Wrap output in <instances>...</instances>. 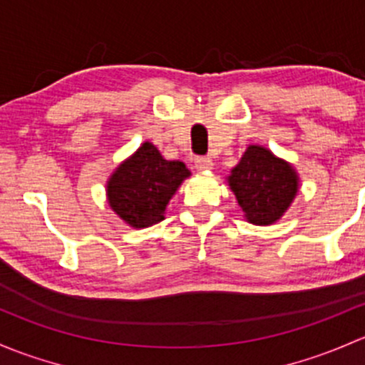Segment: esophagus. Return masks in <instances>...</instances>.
<instances>
[{"label": "esophagus", "mask_w": 365, "mask_h": 365, "mask_svg": "<svg viewBox=\"0 0 365 365\" xmlns=\"http://www.w3.org/2000/svg\"><path fill=\"white\" fill-rule=\"evenodd\" d=\"M195 167L198 170H209V168H212V160L209 156H197L195 158Z\"/></svg>", "instance_id": "34e87169"}]
</instances>
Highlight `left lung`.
<instances>
[{"mask_svg":"<svg viewBox=\"0 0 365 365\" xmlns=\"http://www.w3.org/2000/svg\"><path fill=\"white\" fill-rule=\"evenodd\" d=\"M250 223L270 225L290 207L297 195V174L287 161L260 145H250L228 178Z\"/></svg>","mask_w":365,"mask_h":365,"instance_id":"obj_1","label":"left lung"}]
</instances>
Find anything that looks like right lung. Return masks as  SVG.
Listing matches in <instances>:
<instances>
[{"label": "right lung", "instance_id": "add662e5", "mask_svg": "<svg viewBox=\"0 0 365 365\" xmlns=\"http://www.w3.org/2000/svg\"><path fill=\"white\" fill-rule=\"evenodd\" d=\"M187 175L182 161H167L145 142L112 174L107 184L108 204L131 227H151L163 220L168 200Z\"/></svg>", "mask_w": 365, "mask_h": 365}]
</instances>
